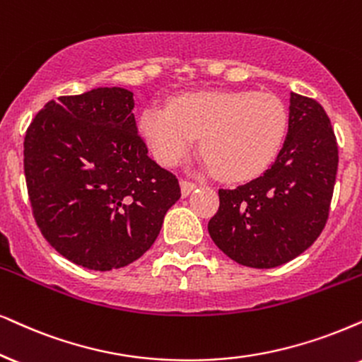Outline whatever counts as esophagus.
<instances>
[{"mask_svg": "<svg viewBox=\"0 0 362 362\" xmlns=\"http://www.w3.org/2000/svg\"><path fill=\"white\" fill-rule=\"evenodd\" d=\"M197 189V184L189 180H180V190H182V197H189L192 192Z\"/></svg>", "mask_w": 362, "mask_h": 362, "instance_id": "34e87169", "label": "esophagus"}]
</instances>
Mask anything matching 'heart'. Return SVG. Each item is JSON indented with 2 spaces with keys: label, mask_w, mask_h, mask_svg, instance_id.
Segmentation results:
<instances>
[{
  "label": "heart",
  "mask_w": 362,
  "mask_h": 362,
  "mask_svg": "<svg viewBox=\"0 0 362 362\" xmlns=\"http://www.w3.org/2000/svg\"><path fill=\"white\" fill-rule=\"evenodd\" d=\"M287 130V110L276 95L205 91L185 95L170 112L150 107L140 132L162 165H175L202 135L200 150L223 180H245L276 157Z\"/></svg>",
  "instance_id": "b5f03b06"
}]
</instances>
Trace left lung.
<instances>
[{
  "mask_svg": "<svg viewBox=\"0 0 362 362\" xmlns=\"http://www.w3.org/2000/svg\"><path fill=\"white\" fill-rule=\"evenodd\" d=\"M337 144L315 100L291 93L289 128L262 175L218 190L209 234L237 264L272 269L309 249L326 226L337 173Z\"/></svg>",
  "mask_w": 362,
  "mask_h": 362,
  "instance_id": "1",
  "label": "left lung"
}]
</instances>
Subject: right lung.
<instances>
[{
	"label": "right lung",
	"mask_w": 362,
	"mask_h": 362,
	"mask_svg": "<svg viewBox=\"0 0 362 362\" xmlns=\"http://www.w3.org/2000/svg\"><path fill=\"white\" fill-rule=\"evenodd\" d=\"M134 93L102 86L45 105L25 136L35 221L49 245L91 271L140 259L180 199L173 173L148 157Z\"/></svg>",
	"instance_id": "right-lung-1"
}]
</instances>
